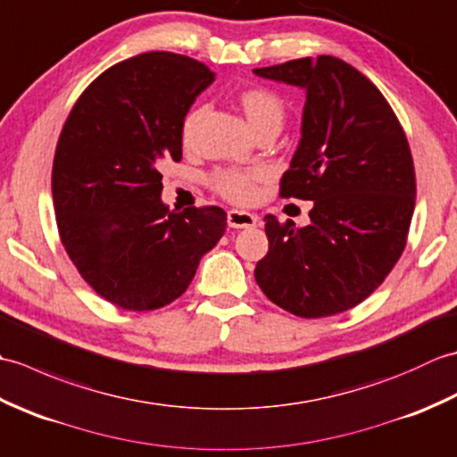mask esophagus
Wrapping results in <instances>:
<instances>
[{
    "label": "esophagus",
    "instance_id": "34e87169",
    "mask_svg": "<svg viewBox=\"0 0 457 457\" xmlns=\"http://www.w3.org/2000/svg\"><path fill=\"white\" fill-rule=\"evenodd\" d=\"M259 218L255 213L244 212V210H229L228 212V223L229 228H255Z\"/></svg>",
    "mask_w": 457,
    "mask_h": 457
}]
</instances>
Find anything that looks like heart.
<instances>
[{"label": "heart", "instance_id": "heart-1", "mask_svg": "<svg viewBox=\"0 0 457 457\" xmlns=\"http://www.w3.org/2000/svg\"><path fill=\"white\" fill-rule=\"evenodd\" d=\"M237 108L245 115L249 128L253 133L263 129H280L285 121L287 108L280 96L273 90L263 88V86H255V88H247L239 92L237 96ZM200 118V110L194 108L184 115L180 125V139L184 145L192 141L194 129ZM261 174L257 170H221L213 177V187L221 194L223 198L237 204H247L253 200L257 190V180Z\"/></svg>", "mask_w": 457, "mask_h": 457}]
</instances>
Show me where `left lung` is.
Masks as SVG:
<instances>
[{
  "instance_id": "left-lung-1",
  "label": "left lung",
  "mask_w": 457,
  "mask_h": 457,
  "mask_svg": "<svg viewBox=\"0 0 457 457\" xmlns=\"http://www.w3.org/2000/svg\"><path fill=\"white\" fill-rule=\"evenodd\" d=\"M306 92L303 137L280 196L312 200L310 226L265 216L255 280L300 318L357 306L391 273L409 236L416 179L406 135L377 86L336 56L253 71Z\"/></svg>"
}]
</instances>
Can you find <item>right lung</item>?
I'll return each mask as SVG.
<instances>
[{"label": "right lung", "instance_id": "obj_1", "mask_svg": "<svg viewBox=\"0 0 457 457\" xmlns=\"http://www.w3.org/2000/svg\"><path fill=\"white\" fill-rule=\"evenodd\" d=\"M213 82L206 64L143 53L102 72L68 115L53 162L56 226L82 278L133 312L177 300L221 239L218 206L162 204L164 161L182 159L180 125Z\"/></svg>", "mask_w": 457, "mask_h": 457}]
</instances>
